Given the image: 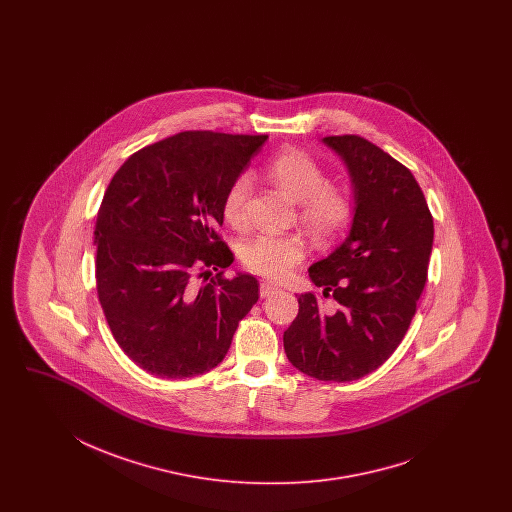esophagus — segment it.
<instances>
[{
  "label": "esophagus",
  "mask_w": 512,
  "mask_h": 512,
  "mask_svg": "<svg viewBox=\"0 0 512 512\" xmlns=\"http://www.w3.org/2000/svg\"><path fill=\"white\" fill-rule=\"evenodd\" d=\"M279 287L278 285H274V283H268V281H263L261 283V296L263 298H268V296L274 295V293H278Z\"/></svg>",
  "instance_id": "1"
}]
</instances>
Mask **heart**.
<instances>
[{"instance_id":"obj_1","label":"heart","mask_w":512,"mask_h":512,"mask_svg":"<svg viewBox=\"0 0 512 512\" xmlns=\"http://www.w3.org/2000/svg\"><path fill=\"white\" fill-rule=\"evenodd\" d=\"M264 174L291 201L298 202V219L319 242L340 236L355 216V202L345 187L326 184V172L310 154L287 148L274 155ZM251 178L238 174L221 201V216L234 229L248 223ZM306 255V242L300 234H259L242 248V263L263 278H285Z\"/></svg>"}]
</instances>
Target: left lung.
<instances>
[{"mask_svg":"<svg viewBox=\"0 0 512 512\" xmlns=\"http://www.w3.org/2000/svg\"><path fill=\"white\" fill-rule=\"evenodd\" d=\"M323 142L355 186L351 233L310 266L311 281L340 310L326 315L315 293L298 296L283 347L296 370L345 383L375 372L402 343L428 278L434 217L415 176L379 146L358 135Z\"/></svg>","mask_w":512,"mask_h":512,"instance_id":"8db88e82","label":"left lung"}]
</instances>
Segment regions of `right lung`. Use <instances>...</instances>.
Returning a JSON list of instances; mask_svg holds the SVG:
<instances>
[{
  "label": "right lung",
  "mask_w": 512,
  "mask_h": 512,
  "mask_svg": "<svg viewBox=\"0 0 512 512\" xmlns=\"http://www.w3.org/2000/svg\"><path fill=\"white\" fill-rule=\"evenodd\" d=\"M266 139L182 131L112 176L93 233L95 285L114 340L144 372H210L259 300L253 276L225 278L234 255L217 229L227 187Z\"/></svg>",
  "instance_id": "add662e5"
}]
</instances>
